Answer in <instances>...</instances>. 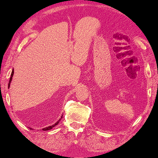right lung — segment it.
<instances>
[{
	"instance_id": "right-lung-1",
	"label": "right lung",
	"mask_w": 158,
	"mask_h": 158,
	"mask_svg": "<svg viewBox=\"0 0 158 158\" xmlns=\"http://www.w3.org/2000/svg\"><path fill=\"white\" fill-rule=\"evenodd\" d=\"M14 70H12V72H11V75H10V81H9V83H8V88L10 87V83H11V81H12V78H13V75H14ZM62 118V115L61 116V118H60L59 120L57 121V122L55 123V124H53V125H52V126H49V127H45V128H43L42 129V130L43 131H47V130H50V129H52L53 128V127H55L56 125H57L58 124H59V122H60V120H61V118ZM30 129H32V128H31V127H30L29 128Z\"/></svg>"
}]
</instances>
